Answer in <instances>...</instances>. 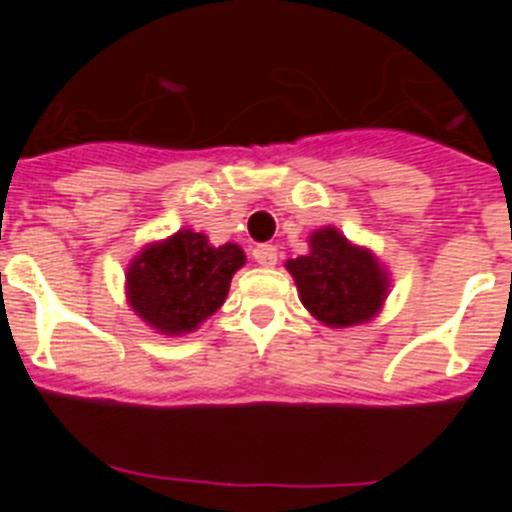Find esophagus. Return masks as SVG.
<instances>
[{
  "mask_svg": "<svg viewBox=\"0 0 512 512\" xmlns=\"http://www.w3.org/2000/svg\"><path fill=\"white\" fill-rule=\"evenodd\" d=\"M253 259H256V264L261 266H274L279 259L277 246H271V243H259V246L253 248Z\"/></svg>",
  "mask_w": 512,
  "mask_h": 512,
  "instance_id": "34e87169",
  "label": "esophagus"
}]
</instances>
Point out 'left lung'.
Listing matches in <instances>:
<instances>
[{"label":"left lung","mask_w":512,"mask_h":512,"mask_svg":"<svg viewBox=\"0 0 512 512\" xmlns=\"http://www.w3.org/2000/svg\"><path fill=\"white\" fill-rule=\"evenodd\" d=\"M300 289L302 305L325 325L364 323L387 295V277L364 248H356L338 230L310 235V253L287 261Z\"/></svg>","instance_id":"8db88e82"}]
</instances>
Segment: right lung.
Instances as JSON below:
<instances>
[{
    "label": "right lung",
    "instance_id": "1",
    "mask_svg": "<svg viewBox=\"0 0 512 512\" xmlns=\"http://www.w3.org/2000/svg\"><path fill=\"white\" fill-rule=\"evenodd\" d=\"M246 256L235 243L210 246L202 233L179 230L146 248L128 269V300L166 336L189 333L225 302Z\"/></svg>",
    "mask_w": 512,
    "mask_h": 512
}]
</instances>
